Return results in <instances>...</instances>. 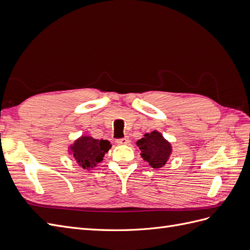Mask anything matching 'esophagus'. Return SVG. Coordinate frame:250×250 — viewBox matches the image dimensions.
<instances>
[{
    "mask_svg": "<svg viewBox=\"0 0 250 250\" xmlns=\"http://www.w3.org/2000/svg\"><path fill=\"white\" fill-rule=\"evenodd\" d=\"M128 143H129V140H128L127 138L118 139V140H117V144H118V145H127Z\"/></svg>",
    "mask_w": 250,
    "mask_h": 250,
    "instance_id": "esophagus-1",
    "label": "esophagus"
}]
</instances>
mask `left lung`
<instances>
[{"label":"left lung","instance_id":"obj_1","mask_svg":"<svg viewBox=\"0 0 250 250\" xmlns=\"http://www.w3.org/2000/svg\"><path fill=\"white\" fill-rule=\"evenodd\" d=\"M137 146L141 150L143 160L154 169L164 167L172 153L171 144L156 130L145 133L144 138L137 142Z\"/></svg>","mask_w":250,"mask_h":250}]
</instances>
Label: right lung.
<instances>
[{"mask_svg":"<svg viewBox=\"0 0 250 250\" xmlns=\"http://www.w3.org/2000/svg\"><path fill=\"white\" fill-rule=\"evenodd\" d=\"M110 147L107 140H96L89 135H81L69 147V152L82 169L90 170L103 161Z\"/></svg>","mask_w":250,"mask_h":250,"instance_id":"add662e5","label":"right lung"}]
</instances>
